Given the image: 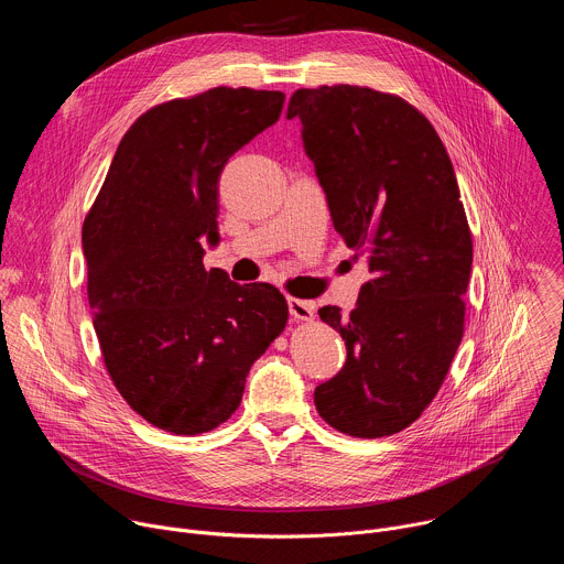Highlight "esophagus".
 I'll use <instances>...</instances> for the list:
<instances>
[{
	"label": "esophagus",
	"instance_id": "obj_1",
	"mask_svg": "<svg viewBox=\"0 0 564 564\" xmlns=\"http://www.w3.org/2000/svg\"><path fill=\"white\" fill-rule=\"evenodd\" d=\"M288 307L296 321H312L316 310L312 301H303V299H288Z\"/></svg>",
	"mask_w": 564,
	"mask_h": 564
}]
</instances>
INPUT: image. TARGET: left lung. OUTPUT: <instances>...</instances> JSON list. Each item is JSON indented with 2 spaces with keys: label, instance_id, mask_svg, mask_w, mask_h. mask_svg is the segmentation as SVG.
Segmentation results:
<instances>
[{
  "label": "left lung",
  "instance_id": "obj_1",
  "mask_svg": "<svg viewBox=\"0 0 564 564\" xmlns=\"http://www.w3.org/2000/svg\"><path fill=\"white\" fill-rule=\"evenodd\" d=\"M288 118L303 124L335 229L372 272L350 314L318 310L348 357L314 406L339 433L394 435L431 404L464 335L473 240L453 163L433 124L392 94L299 89Z\"/></svg>",
  "mask_w": 564,
  "mask_h": 564
}]
</instances>
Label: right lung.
<instances>
[{"mask_svg":"<svg viewBox=\"0 0 564 564\" xmlns=\"http://www.w3.org/2000/svg\"><path fill=\"white\" fill-rule=\"evenodd\" d=\"M281 91L216 87L142 113L83 225L87 294L111 381L149 424L198 435L227 422L252 364L288 324L270 283L203 265L218 243V178L272 127Z\"/></svg>","mask_w":564,"mask_h":564,"instance_id":"1","label":"right lung"}]
</instances>
